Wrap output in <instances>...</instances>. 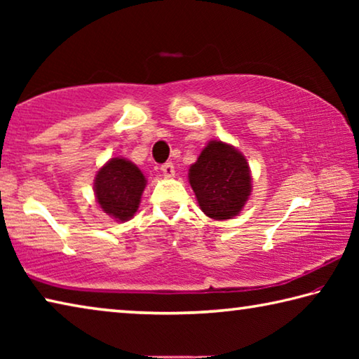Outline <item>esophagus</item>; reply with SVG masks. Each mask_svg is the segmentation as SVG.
<instances>
[{
	"mask_svg": "<svg viewBox=\"0 0 359 359\" xmlns=\"http://www.w3.org/2000/svg\"><path fill=\"white\" fill-rule=\"evenodd\" d=\"M161 171H163V174H165V177H172V175L175 174L174 163L168 161V163H165V165H161Z\"/></svg>",
	"mask_w": 359,
	"mask_h": 359,
	"instance_id": "esophagus-1",
	"label": "esophagus"
}]
</instances>
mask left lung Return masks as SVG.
<instances>
[{"label": "left lung", "mask_w": 359, "mask_h": 359, "mask_svg": "<svg viewBox=\"0 0 359 359\" xmlns=\"http://www.w3.org/2000/svg\"><path fill=\"white\" fill-rule=\"evenodd\" d=\"M188 177L199 208L214 220L238 215L250 196L252 177L245 156L222 141L208 144Z\"/></svg>", "instance_id": "1"}]
</instances>
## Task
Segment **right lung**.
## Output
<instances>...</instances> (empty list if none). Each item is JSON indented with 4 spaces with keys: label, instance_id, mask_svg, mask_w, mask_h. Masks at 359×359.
<instances>
[{
    "label": "right lung",
    "instance_id": "obj_1",
    "mask_svg": "<svg viewBox=\"0 0 359 359\" xmlns=\"http://www.w3.org/2000/svg\"><path fill=\"white\" fill-rule=\"evenodd\" d=\"M144 188V174L125 158H112L95 179V194L101 209L120 222L136 214Z\"/></svg>",
    "mask_w": 359,
    "mask_h": 359
}]
</instances>
